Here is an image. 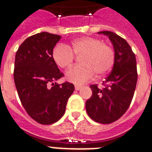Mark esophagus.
I'll return each mask as SVG.
<instances>
[{
	"mask_svg": "<svg viewBox=\"0 0 152 152\" xmlns=\"http://www.w3.org/2000/svg\"><path fill=\"white\" fill-rule=\"evenodd\" d=\"M80 88H81L80 85H79V84H76V85H75V89H76V91H79Z\"/></svg>",
	"mask_w": 152,
	"mask_h": 152,
	"instance_id": "obj_1",
	"label": "esophagus"
}]
</instances>
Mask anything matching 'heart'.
Returning <instances> with one entry per match:
<instances>
[{"label": "heart", "mask_w": 152, "mask_h": 152, "mask_svg": "<svg viewBox=\"0 0 152 152\" xmlns=\"http://www.w3.org/2000/svg\"><path fill=\"white\" fill-rule=\"evenodd\" d=\"M76 56H80L81 64L72 67L66 72L67 80L72 83H84L95 76L105 75L114 64V51L107 43L94 37H82L74 39L71 47L57 44L53 50L52 57L61 69L71 66Z\"/></svg>", "instance_id": "b5f03b06"}]
</instances>
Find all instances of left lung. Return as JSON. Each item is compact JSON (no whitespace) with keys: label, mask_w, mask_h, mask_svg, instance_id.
Returning a JSON list of instances; mask_svg holds the SVG:
<instances>
[{"label":"left lung","mask_w":152,"mask_h":152,"mask_svg":"<svg viewBox=\"0 0 152 152\" xmlns=\"http://www.w3.org/2000/svg\"><path fill=\"white\" fill-rule=\"evenodd\" d=\"M107 35L114 49V64L110 74L103 81L102 89L90 86L91 97L86 102V110L92 120L110 124L118 120L129 107L137 82V61L127 42L108 31L99 32Z\"/></svg>","instance_id":"8db88e82"}]
</instances>
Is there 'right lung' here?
I'll return each instance as SVG.
<instances>
[{
    "mask_svg": "<svg viewBox=\"0 0 152 152\" xmlns=\"http://www.w3.org/2000/svg\"><path fill=\"white\" fill-rule=\"evenodd\" d=\"M60 39L57 34L38 33L28 37L15 53L13 75L18 95L30 117L42 125L55 123L64 115L75 89L67 81L53 83L64 76L52 57Z\"/></svg>",
    "mask_w": 152,
    "mask_h": 152,
    "instance_id": "right-lung-1",
    "label": "right lung"
}]
</instances>
